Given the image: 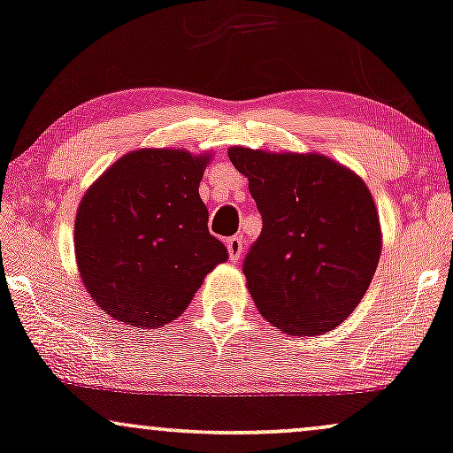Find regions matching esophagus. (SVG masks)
<instances>
[{"instance_id":"obj_1","label":"esophagus","mask_w":453,"mask_h":453,"mask_svg":"<svg viewBox=\"0 0 453 453\" xmlns=\"http://www.w3.org/2000/svg\"><path fill=\"white\" fill-rule=\"evenodd\" d=\"M226 246H227V255H230L232 261H238L240 257H242V249H244V238L240 236H232L226 240Z\"/></svg>"}]
</instances>
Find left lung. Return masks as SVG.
I'll list each match as a JSON object with an SVG mask.
<instances>
[{
    "instance_id": "left-lung-1",
    "label": "left lung",
    "mask_w": 453,
    "mask_h": 453,
    "mask_svg": "<svg viewBox=\"0 0 453 453\" xmlns=\"http://www.w3.org/2000/svg\"><path fill=\"white\" fill-rule=\"evenodd\" d=\"M263 227L242 272L261 316L288 334L339 326L368 290L380 223L362 180L319 154L232 148Z\"/></svg>"
}]
</instances>
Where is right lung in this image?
Listing matches in <instances>:
<instances>
[{
    "instance_id": "add662e5",
    "label": "right lung",
    "mask_w": 453,
    "mask_h": 453,
    "mask_svg": "<svg viewBox=\"0 0 453 453\" xmlns=\"http://www.w3.org/2000/svg\"><path fill=\"white\" fill-rule=\"evenodd\" d=\"M207 160L186 150L129 152L83 196L77 265L108 316L142 328L169 324L227 259L198 196Z\"/></svg>"
}]
</instances>
